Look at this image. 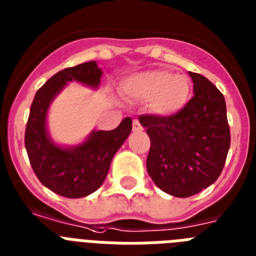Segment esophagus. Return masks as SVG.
I'll list each match as a JSON object with an SVG mask.
<instances>
[{"label": "esophagus", "mask_w": 256, "mask_h": 256, "mask_svg": "<svg viewBox=\"0 0 256 256\" xmlns=\"http://www.w3.org/2000/svg\"><path fill=\"white\" fill-rule=\"evenodd\" d=\"M142 130L144 128H142V126L140 124V122H138L137 119L133 120V130H134V132H141Z\"/></svg>", "instance_id": "obj_1"}]
</instances>
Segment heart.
Here are the masks:
<instances>
[{
    "mask_svg": "<svg viewBox=\"0 0 256 256\" xmlns=\"http://www.w3.org/2000/svg\"><path fill=\"white\" fill-rule=\"evenodd\" d=\"M124 88L133 98L150 100V110L161 116L179 112L191 96V81L184 74L157 69L132 76L124 82Z\"/></svg>",
    "mask_w": 256,
    "mask_h": 256,
    "instance_id": "heart-1",
    "label": "heart"
}]
</instances>
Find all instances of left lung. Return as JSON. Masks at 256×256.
<instances>
[{
	"mask_svg": "<svg viewBox=\"0 0 256 256\" xmlns=\"http://www.w3.org/2000/svg\"><path fill=\"white\" fill-rule=\"evenodd\" d=\"M190 76L195 94L184 108L171 116L138 118L150 137L148 172L158 188L175 198L196 195L214 183L230 146L224 95L204 76Z\"/></svg>",
	"mask_w": 256,
	"mask_h": 256,
	"instance_id": "left-lung-1",
	"label": "left lung"
}]
</instances>
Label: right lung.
<instances>
[{"label":"right lung","mask_w":256,"mask_h":256,"mask_svg":"<svg viewBox=\"0 0 256 256\" xmlns=\"http://www.w3.org/2000/svg\"><path fill=\"white\" fill-rule=\"evenodd\" d=\"M100 77L102 70L95 61L65 68L38 90L30 108L24 145L31 168L42 184L64 198H85L96 191L132 130V119L126 118L115 130H92L85 142L73 148L58 146L48 136L46 120L54 96L70 81L98 88Z\"/></svg>","instance_id":"right-lung-1"}]
</instances>
